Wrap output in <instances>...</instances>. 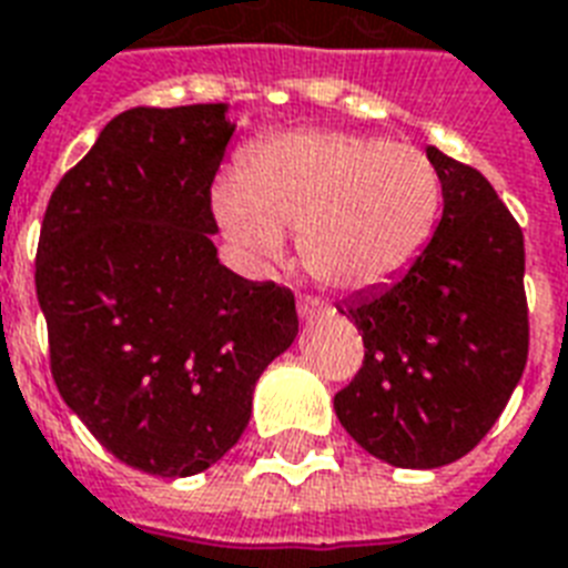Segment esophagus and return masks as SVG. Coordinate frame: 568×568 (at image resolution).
I'll return each instance as SVG.
<instances>
[{
  "label": "esophagus",
  "mask_w": 568,
  "mask_h": 568,
  "mask_svg": "<svg viewBox=\"0 0 568 568\" xmlns=\"http://www.w3.org/2000/svg\"><path fill=\"white\" fill-rule=\"evenodd\" d=\"M328 314V305H325L323 298L316 296H298V316L305 320V323H314L320 316Z\"/></svg>",
  "instance_id": "esophagus-1"
}]
</instances>
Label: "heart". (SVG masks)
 <instances>
[{"label": "heart", "mask_w": 568, "mask_h": 568, "mask_svg": "<svg viewBox=\"0 0 568 568\" xmlns=\"http://www.w3.org/2000/svg\"><path fill=\"white\" fill-rule=\"evenodd\" d=\"M215 215L257 266L284 257V234L316 281L373 290L399 278L433 234L442 186L408 144L332 130L272 139L243 178L215 186Z\"/></svg>", "instance_id": "obj_1"}]
</instances>
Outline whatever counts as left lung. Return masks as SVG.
Returning a JSON list of instances; mask_svg holds the SVG:
<instances>
[{"label": "left lung", "mask_w": 568, "mask_h": 568, "mask_svg": "<svg viewBox=\"0 0 568 568\" xmlns=\"http://www.w3.org/2000/svg\"><path fill=\"white\" fill-rule=\"evenodd\" d=\"M444 213L403 278L337 311L364 364L334 412L364 450L394 468H442L474 450L527 364L525 236L480 171L426 148Z\"/></svg>", "instance_id": "1"}]
</instances>
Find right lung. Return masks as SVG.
Listing matches in <instances>:
<instances>
[{
	"label": "right lung",
	"instance_id": "1",
	"mask_svg": "<svg viewBox=\"0 0 568 568\" xmlns=\"http://www.w3.org/2000/svg\"><path fill=\"white\" fill-rule=\"evenodd\" d=\"M224 103L126 109L61 178L34 287L50 371L115 459L192 477L231 450L261 373L298 332L296 298L219 263L210 186Z\"/></svg>",
	"mask_w": 568,
	"mask_h": 568
}]
</instances>
